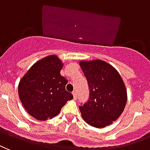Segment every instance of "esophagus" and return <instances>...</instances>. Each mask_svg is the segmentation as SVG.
<instances>
[{
  "label": "esophagus",
  "mask_w": 150,
  "mask_h": 150,
  "mask_svg": "<svg viewBox=\"0 0 150 150\" xmlns=\"http://www.w3.org/2000/svg\"><path fill=\"white\" fill-rule=\"evenodd\" d=\"M73 96H74V100H76V98H77V95H76V93L75 91L73 92Z\"/></svg>",
  "instance_id": "obj_1"
}]
</instances>
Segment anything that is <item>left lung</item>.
I'll use <instances>...</instances> for the list:
<instances>
[{
    "label": "left lung",
    "instance_id": "left-lung-1",
    "mask_svg": "<svg viewBox=\"0 0 150 150\" xmlns=\"http://www.w3.org/2000/svg\"><path fill=\"white\" fill-rule=\"evenodd\" d=\"M79 64L89 88L88 102L79 107L83 119L96 128L110 125L119 118L126 105L124 81L115 68L104 61H81Z\"/></svg>",
    "mask_w": 150,
    "mask_h": 150
}]
</instances>
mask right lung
Wrapping results in <instances>:
<instances>
[{
	"mask_svg": "<svg viewBox=\"0 0 150 150\" xmlns=\"http://www.w3.org/2000/svg\"><path fill=\"white\" fill-rule=\"evenodd\" d=\"M63 64L57 56H47L33 64L20 81V100L29 115L39 121L53 118L74 98L65 90L68 80L60 74Z\"/></svg>",
	"mask_w": 150,
	"mask_h": 150,
	"instance_id": "add662e5",
	"label": "right lung"
}]
</instances>
